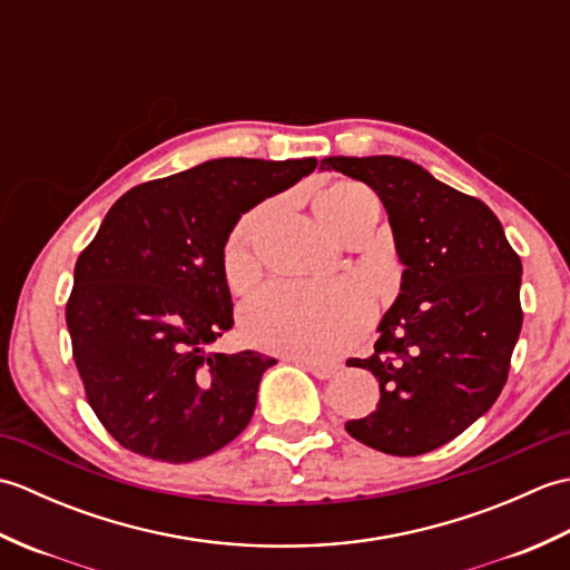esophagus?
I'll use <instances>...</instances> for the list:
<instances>
[{
  "instance_id": "esophagus-1",
  "label": "esophagus",
  "mask_w": 570,
  "mask_h": 570,
  "mask_svg": "<svg viewBox=\"0 0 570 570\" xmlns=\"http://www.w3.org/2000/svg\"><path fill=\"white\" fill-rule=\"evenodd\" d=\"M294 362H301V365H304L313 377H318V380H331L333 374L341 370V365H335V362H321V360H304V357H296Z\"/></svg>"
}]
</instances>
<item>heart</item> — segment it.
Masks as SVG:
<instances>
[{"instance_id": "obj_1", "label": "heart", "mask_w": 570, "mask_h": 570, "mask_svg": "<svg viewBox=\"0 0 570 570\" xmlns=\"http://www.w3.org/2000/svg\"><path fill=\"white\" fill-rule=\"evenodd\" d=\"M316 210L335 237L353 225L377 223V198L355 180H337L318 193ZM257 215L242 217L225 247V276L233 288L254 278L249 235ZM372 323V304L355 284L313 286L274 282L254 294L242 308V333L252 345L292 357H335Z\"/></svg>"}]
</instances>
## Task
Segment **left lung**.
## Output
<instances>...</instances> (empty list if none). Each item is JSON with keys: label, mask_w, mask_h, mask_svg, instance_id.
<instances>
[{"label": "left lung", "mask_w": 570, "mask_h": 570, "mask_svg": "<svg viewBox=\"0 0 570 570\" xmlns=\"http://www.w3.org/2000/svg\"><path fill=\"white\" fill-rule=\"evenodd\" d=\"M384 203L402 292L374 353L350 360L380 380V404L347 433L386 455H421L453 441L498 402L522 331V259L485 203L399 156H328Z\"/></svg>", "instance_id": "1"}]
</instances>
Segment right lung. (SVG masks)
<instances>
[{"label":"right lung","instance_id":"obj_1","mask_svg":"<svg viewBox=\"0 0 570 570\" xmlns=\"http://www.w3.org/2000/svg\"><path fill=\"white\" fill-rule=\"evenodd\" d=\"M316 159H213L139 184L80 252L66 323L95 416L127 451L190 463L245 431L254 350L208 353L233 328L225 245L254 205L316 171Z\"/></svg>","mask_w":570,"mask_h":570}]
</instances>
